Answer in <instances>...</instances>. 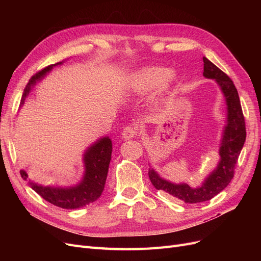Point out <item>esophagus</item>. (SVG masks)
Listing matches in <instances>:
<instances>
[{"mask_svg":"<svg viewBox=\"0 0 261 261\" xmlns=\"http://www.w3.org/2000/svg\"><path fill=\"white\" fill-rule=\"evenodd\" d=\"M136 135H137V129L134 127V126H126V127L122 132V136L126 140L135 138Z\"/></svg>","mask_w":261,"mask_h":261,"instance_id":"1","label":"esophagus"}]
</instances>
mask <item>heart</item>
Instances as JSON below:
<instances>
[{
	"label": "heart",
	"instance_id": "heart-1",
	"mask_svg": "<svg viewBox=\"0 0 261 261\" xmlns=\"http://www.w3.org/2000/svg\"><path fill=\"white\" fill-rule=\"evenodd\" d=\"M177 80L175 70L163 66H147L138 69L132 77V89L136 92H146L156 87V93L167 91Z\"/></svg>",
	"mask_w": 261,
	"mask_h": 261
}]
</instances>
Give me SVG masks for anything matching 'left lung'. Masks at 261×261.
I'll return each instance as SVG.
<instances>
[{"mask_svg":"<svg viewBox=\"0 0 261 261\" xmlns=\"http://www.w3.org/2000/svg\"><path fill=\"white\" fill-rule=\"evenodd\" d=\"M203 76L215 80L222 90L226 106L227 120L223 130L222 141L220 147V161L216 170H213L209 176L204 179L202 185L192 188L187 184H173L171 181L159 176L153 170L149 169L148 175L151 184L159 191H163L169 195L176 197L187 203H197L210 200L221 193L230 184L234 176L235 164L246 139V127L243 115L241 101L238 89L232 80L219 67H217L207 58H203Z\"/></svg>","mask_w":261,"mask_h":261,"instance_id":"1","label":"left lung"}]
</instances>
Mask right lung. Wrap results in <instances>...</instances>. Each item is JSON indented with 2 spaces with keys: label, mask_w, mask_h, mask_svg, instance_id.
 <instances>
[{
  "label": "right lung",
  "mask_w": 261,
  "mask_h": 261,
  "mask_svg": "<svg viewBox=\"0 0 261 261\" xmlns=\"http://www.w3.org/2000/svg\"><path fill=\"white\" fill-rule=\"evenodd\" d=\"M60 64H62V62L46 66L30 78L26 88L23 89L20 107L23 105V101H25L31 87L36 84V82L42 80L54 66ZM111 139L109 137L100 138L97 143H94L86 150L84 154L85 174L80 184L73 187H51L42 186L29 180V185L44 200L49 201L57 207L63 209H77L85 207L87 204L96 201L103 192L109 164L111 161ZM20 174L23 179H27L28 175L25 171H20Z\"/></svg>",
  "instance_id": "right-lung-1"
}]
</instances>
